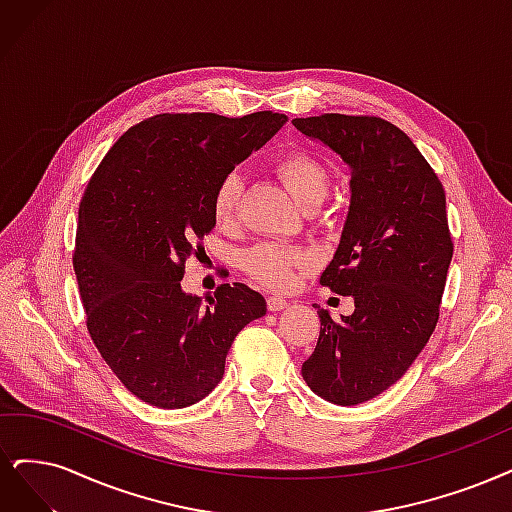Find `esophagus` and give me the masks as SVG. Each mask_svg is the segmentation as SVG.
Returning a JSON list of instances; mask_svg holds the SVG:
<instances>
[{
  "label": "esophagus",
  "instance_id": "esophagus-1",
  "mask_svg": "<svg viewBox=\"0 0 512 512\" xmlns=\"http://www.w3.org/2000/svg\"><path fill=\"white\" fill-rule=\"evenodd\" d=\"M287 308V299L280 297V295H270L268 297V310L270 312H278V310H285Z\"/></svg>",
  "mask_w": 512,
  "mask_h": 512
}]
</instances>
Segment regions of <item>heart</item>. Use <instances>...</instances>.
<instances>
[{"mask_svg": "<svg viewBox=\"0 0 512 512\" xmlns=\"http://www.w3.org/2000/svg\"><path fill=\"white\" fill-rule=\"evenodd\" d=\"M276 175L287 185L297 204H308L314 200L323 202L329 189V173L323 162L304 151L280 156L274 162ZM244 192V179L238 170H230L221 177L213 194V217L217 225H234L240 211V200ZM310 253L295 249V246L263 242L246 251L242 266L253 280L272 289H287L293 285L295 272L310 266Z\"/></svg>", "mask_w": 512, "mask_h": 512, "instance_id": "heart-1", "label": "heart"}]
</instances>
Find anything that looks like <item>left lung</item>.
Returning <instances> with one entry per match:
<instances>
[{"label":"left lung","instance_id":"8db88e82","mask_svg":"<svg viewBox=\"0 0 512 512\" xmlns=\"http://www.w3.org/2000/svg\"><path fill=\"white\" fill-rule=\"evenodd\" d=\"M293 126L350 168L348 217L320 285L350 295L354 312L333 320L318 310V342L301 365L320 399L350 407L401 380L437 327L453 255L445 192L420 149L382 118L325 113Z\"/></svg>","mask_w":512,"mask_h":512}]
</instances>
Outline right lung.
Returning <instances> with one entry per match:
<instances>
[{
  "mask_svg": "<svg viewBox=\"0 0 512 512\" xmlns=\"http://www.w3.org/2000/svg\"><path fill=\"white\" fill-rule=\"evenodd\" d=\"M287 116L160 113L116 141L80 202L73 270L103 361L147 405L183 409L223 377L234 337L266 314L242 282L185 293V261L215 227L221 177L266 145Z\"/></svg>",
  "mask_w": 512,
  "mask_h": 512,
  "instance_id": "right-lung-1",
  "label": "right lung"
}]
</instances>
